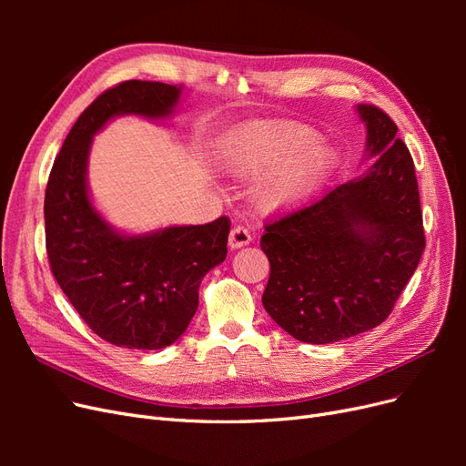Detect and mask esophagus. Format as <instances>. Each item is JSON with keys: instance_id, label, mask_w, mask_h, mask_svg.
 Returning <instances> with one entry per match:
<instances>
[{"instance_id": "esophagus-1", "label": "esophagus", "mask_w": 466, "mask_h": 466, "mask_svg": "<svg viewBox=\"0 0 466 466\" xmlns=\"http://www.w3.org/2000/svg\"><path fill=\"white\" fill-rule=\"evenodd\" d=\"M250 233L248 229H245L243 225H237V228L231 229L229 233V248L235 250V248H241V247H247L250 243Z\"/></svg>"}]
</instances>
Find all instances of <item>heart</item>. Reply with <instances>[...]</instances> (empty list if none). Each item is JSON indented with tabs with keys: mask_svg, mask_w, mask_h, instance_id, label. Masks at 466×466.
I'll return each instance as SVG.
<instances>
[{
	"mask_svg": "<svg viewBox=\"0 0 466 466\" xmlns=\"http://www.w3.org/2000/svg\"><path fill=\"white\" fill-rule=\"evenodd\" d=\"M221 171L233 177H264L255 202L266 214H289L305 206L340 167V151L320 136L284 120L238 126L219 147Z\"/></svg>",
	"mask_w": 466,
	"mask_h": 466,
	"instance_id": "1",
	"label": "heart"
}]
</instances>
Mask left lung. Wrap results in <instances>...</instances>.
<instances>
[{"instance_id":"obj_1","label":"left lung","mask_w":466,"mask_h":466,"mask_svg":"<svg viewBox=\"0 0 466 466\" xmlns=\"http://www.w3.org/2000/svg\"><path fill=\"white\" fill-rule=\"evenodd\" d=\"M365 171L319 202L266 225L262 305L289 336L332 344L383 322L426 247L414 161L394 124L358 105Z\"/></svg>"}]
</instances>
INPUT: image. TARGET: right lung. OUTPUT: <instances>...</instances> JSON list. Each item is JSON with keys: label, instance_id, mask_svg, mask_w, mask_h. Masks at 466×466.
Returning a JSON list of instances; mask_svg holds the SVG:
<instances>
[{"label": "right lung", "instance_id": "obj_1", "mask_svg": "<svg viewBox=\"0 0 466 466\" xmlns=\"http://www.w3.org/2000/svg\"><path fill=\"white\" fill-rule=\"evenodd\" d=\"M185 87L124 81L81 112L54 161L45 196L52 274L79 317L103 340L132 350L177 342L198 309L202 278L228 257L229 219L124 233L91 200L93 137L118 116L165 122Z\"/></svg>", "mask_w": 466, "mask_h": 466}]
</instances>
